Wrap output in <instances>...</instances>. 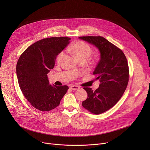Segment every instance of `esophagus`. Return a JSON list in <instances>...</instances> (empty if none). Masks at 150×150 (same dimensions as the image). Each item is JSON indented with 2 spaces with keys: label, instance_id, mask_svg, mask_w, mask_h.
Instances as JSON below:
<instances>
[{
  "label": "esophagus",
  "instance_id": "esophagus-1",
  "mask_svg": "<svg viewBox=\"0 0 150 150\" xmlns=\"http://www.w3.org/2000/svg\"><path fill=\"white\" fill-rule=\"evenodd\" d=\"M70 88L72 89V90L75 91V90H79L80 88V87H78V86H76V85H71V86H70Z\"/></svg>",
  "mask_w": 150,
  "mask_h": 150
}]
</instances>
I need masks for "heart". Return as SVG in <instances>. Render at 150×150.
I'll use <instances>...</instances> for the list:
<instances>
[{
  "instance_id": "1",
  "label": "heart",
  "mask_w": 150,
  "mask_h": 150,
  "mask_svg": "<svg viewBox=\"0 0 150 150\" xmlns=\"http://www.w3.org/2000/svg\"><path fill=\"white\" fill-rule=\"evenodd\" d=\"M67 50L71 53L79 60H85L90 56L91 54V49L90 46L85 42L78 41L68 47ZM64 57V53L61 52L57 57V63H60Z\"/></svg>"
}]
</instances>
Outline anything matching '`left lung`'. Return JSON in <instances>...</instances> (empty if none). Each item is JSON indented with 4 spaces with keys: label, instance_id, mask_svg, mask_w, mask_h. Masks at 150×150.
I'll return each instance as SVG.
<instances>
[{
    "label": "left lung",
    "instance_id": "obj_1",
    "mask_svg": "<svg viewBox=\"0 0 150 150\" xmlns=\"http://www.w3.org/2000/svg\"><path fill=\"white\" fill-rule=\"evenodd\" d=\"M98 49L100 54L93 75L100 82L99 87L93 91L91 88L87 91V98L82 106L90 112L98 115L111 109L124 93L129 81V67L123 52L103 37H79Z\"/></svg>",
    "mask_w": 150,
    "mask_h": 150
}]
</instances>
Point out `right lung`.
<instances>
[{
	"mask_svg": "<svg viewBox=\"0 0 150 150\" xmlns=\"http://www.w3.org/2000/svg\"><path fill=\"white\" fill-rule=\"evenodd\" d=\"M70 40L66 37L42 39L29 46L18 60L16 72L20 89L32 106L40 111L56 108L69 88L67 85H50L47 74Z\"/></svg>",
	"mask_w": 150,
	"mask_h": 150,
	"instance_id": "obj_1",
	"label": "right lung"
}]
</instances>
